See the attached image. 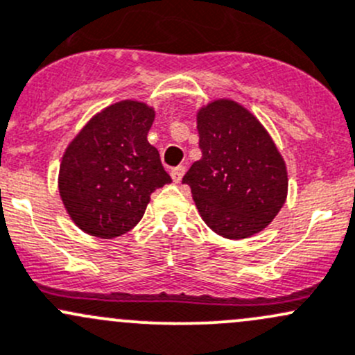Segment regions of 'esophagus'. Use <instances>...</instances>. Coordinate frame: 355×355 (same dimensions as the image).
<instances>
[{"label": "esophagus", "instance_id": "34e87169", "mask_svg": "<svg viewBox=\"0 0 355 355\" xmlns=\"http://www.w3.org/2000/svg\"><path fill=\"white\" fill-rule=\"evenodd\" d=\"M184 173H185V166L184 165H178V166H175L173 170H171V178H173L175 184H178V182L182 180Z\"/></svg>", "mask_w": 355, "mask_h": 355}]
</instances>
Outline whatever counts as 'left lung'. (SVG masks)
Wrapping results in <instances>:
<instances>
[{"label": "left lung", "instance_id": "8db88e82", "mask_svg": "<svg viewBox=\"0 0 355 355\" xmlns=\"http://www.w3.org/2000/svg\"><path fill=\"white\" fill-rule=\"evenodd\" d=\"M202 158L182 184L214 233L241 240L277 216L287 197V170L259 119L233 100H216L197 114Z\"/></svg>", "mask_w": 355, "mask_h": 355}]
</instances>
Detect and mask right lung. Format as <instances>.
<instances>
[{
    "label": "right lung",
    "instance_id": "right-lung-1",
    "mask_svg": "<svg viewBox=\"0 0 355 355\" xmlns=\"http://www.w3.org/2000/svg\"><path fill=\"white\" fill-rule=\"evenodd\" d=\"M155 110L124 100L96 114L71 141L59 166V193L80 230L115 238L143 218L149 197L170 184L148 143Z\"/></svg>",
    "mask_w": 355,
    "mask_h": 355
}]
</instances>
